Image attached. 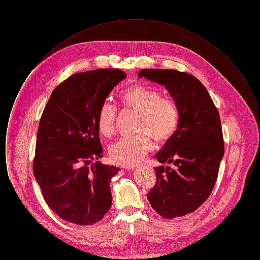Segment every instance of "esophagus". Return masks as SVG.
<instances>
[{
  "instance_id": "1",
  "label": "esophagus",
  "mask_w": 260,
  "mask_h": 260,
  "mask_svg": "<svg viewBox=\"0 0 260 260\" xmlns=\"http://www.w3.org/2000/svg\"><path fill=\"white\" fill-rule=\"evenodd\" d=\"M136 167H131V168H128V170H136Z\"/></svg>"
}]
</instances>
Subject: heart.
<instances>
[{"mask_svg":"<svg viewBox=\"0 0 260 260\" xmlns=\"http://www.w3.org/2000/svg\"><path fill=\"white\" fill-rule=\"evenodd\" d=\"M123 106L139 115L137 129L141 134L134 137H122L109 148L112 161L131 167L141 161L152 149L148 135L157 141H165L173 136L178 125L179 113L175 102L161 98V93L151 87L137 85L128 87L120 96ZM117 109L110 103L99 108L96 125L100 135L112 136L115 132Z\"/></svg>","mask_w":260,"mask_h":260,"instance_id":"obj_1","label":"heart"}]
</instances>
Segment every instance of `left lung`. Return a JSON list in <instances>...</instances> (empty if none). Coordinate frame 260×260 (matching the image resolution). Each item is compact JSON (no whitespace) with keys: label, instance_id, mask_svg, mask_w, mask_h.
<instances>
[{"label":"left lung","instance_id":"1","mask_svg":"<svg viewBox=\"0 0 260 260\" xmlns=\"http://www.w3.org/2000/svg\"><path fill=\"white\" fill-rule=\"evenodd\" d=\"M142 77L165 86L179 113L177 128L155 155L161 165L154 168L157 182L147 195L153 210L172 219L197 210L214 187L224 155L220 117L196 77L171 69H142Z\"/></svg>","mask_w":260,"mask_h":260}]
</instances>
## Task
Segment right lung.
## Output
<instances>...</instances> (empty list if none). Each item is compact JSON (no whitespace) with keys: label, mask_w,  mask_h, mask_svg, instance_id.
Wrapping results in <instances>:
<instances>
[{"label":"right lung","mask_w":260,"mask_h":260,"mask_svg":"<svg viewBox=\"0 0 260 260\" xmlns=\"http://www.w3.org/2000/svg\"><path fill=\"white\" fill-rule=\"evenodd\" d=\"M126 74L119 69L77 73L56 87L40 120L34 175L50 210L77 225L99 222L111 208V178L120 169L102 158L100 106Z\"/></svg>","instance_id":"right-lung-1"}]
</instances>
